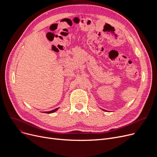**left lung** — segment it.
<instances>
[{"label": "left lung", "mask_w": 157, "mask_h": 157, "mask_svg": "<svg viewBox=\"0 0 157 157\" xmlns=\"http://www.w3.org/2000/svg\"><path fill=\"white\" fill-rule=\"evenodd\" d=\"M102 110H103V111H105V110H104V109H102Z\"/></svg>", "instance_id": "1"}]
</instances>
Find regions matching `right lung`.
Wrapping results in <instances>:
<instances>
[{
  "mask_svg": "<svg viewBox=\"0 0 157 157\" xmlns=\"http://www.w3.org/2000/svg\"><path fill=\"white\" fill-rule=\"evenodd\" d=\"M59 108H56V109H55L54 110H52V111H47V112H44V113H48V114H49V113H54V112H55L56 111H57L58 109H59Z\"/></svg>",
  "mask_w": 157,
  "mask_h": 157,
  "instance_id": "add662e5",
  "label": "right lung"
}]
</instances>
